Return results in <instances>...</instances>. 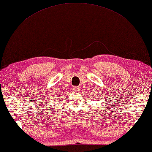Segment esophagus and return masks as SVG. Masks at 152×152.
Segmentation results:
<instances>
[{
    "instance_id": "1",
    "label": "esophagus",
    "mask_w": 152,
    "mask_h": 152,
    "mask_svg": "<svg viewBox=\"0 0 152 152\" xmlns=\"http://www.w3.org/2000/svg\"><path fill=\"white\" fill-rule=\"evenodd\" d=\"M73 90H74V91H79L80 90V87H79V86H74V87H73Z\"/></svg>"
}]
</instances>
